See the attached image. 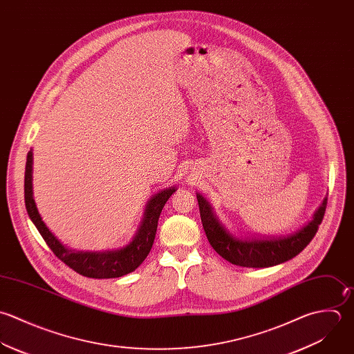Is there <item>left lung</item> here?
<instances>
[{
	"label": "left lung",
	"mask_w": 354,
	"mask_h": 354,
	"mask_svg": "<svg viewBox=\"0 0 354 354\" xmlns=\"http://www.w3.org/2000/svg\"><path fill=\"white\" fill-rule=\"evenodd\" d=\"M196 198L209 243L224 259L243 268H269L298 255L316 235L327 207L324 198L312 220L288 235L236 236L223 225L202 194H196Z\"/></svg>",
	"instance_id": "1"
}]
</instances>
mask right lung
Masks as SVG:
<instances>
[{
	"label": "right lung",
	"mask_w": 354,
	"mask_h": 354,
	"mask_svg": "<svg viewBox=\"0 0 354 354\" xmlns=\"http://www.w3.org/2000/svg\"><path fill=\"white\" fill-rule=\"evenodd\" d=\"M176 187H169L149 198L140 227L127 244L119 248L102 251L73 250L63 244L49 231V228L42 221L41 214L38 213L32 194V149H30L27 153L24 171V202L30 220L44 237L46 244L50 247V250L55 252V255L77 273L86 277L113 279L136 270L147 258L153 244L162 209L169 198L176 192Z\"/></svg>",
	"instance_id": "1"
}]
</instances>
